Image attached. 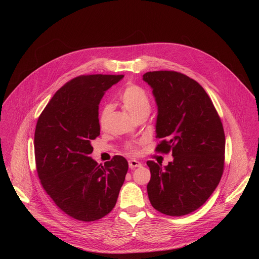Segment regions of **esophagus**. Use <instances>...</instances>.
Returning a JSON list of instances; mask_svg holds the SVG:
<instances>
[{
	"instance_id": "obj_1",
	"label": "esophagus",
	"mask_w": 259,
	"mask_h": 259,
	"mask_svg": "<svg viewBox=\"0 0 259 259\" xmlns=\"http://www.w3.org/2000/svg\"><path fill=\"white\" fill-rule=\"evenodd\" d=\"M142 164L140 162H138L137 160H129V167L131 169H135L136 167H140Z\"/></svg>"
}]
</instances>
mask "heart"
Here are the masks:
<instances>
[{"instance_id": "obj_1", "label": "heart", "mask_w": 259, "mask_h": 259, "mask_svg": "<svg viewBox=\"0 0 259 259\" xmlns=\"http://www.w3.org/2000/svg\"><path fill=\"white\" fill-rule=\"evenodd\" d=\"M120 100L123 106L128 110V113L132 116V118H136L137 116L151 112V101L150 97L147 95L146 91L134 84L128 85L120 95ZM112 105L105 103L102 105L99 112V123L103 125L112 112ZM128 150L132 153L135 152V147L133 144L128 145Z\"/></svg>"}]
</instances>
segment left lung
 Returning a JSON list of instances; mask_svg holds the SVG:
<instances>
[{
	"label": "left lung",
	"mask_w": 259,
	"mask_h": 259,
	"mask_svg": "<svg viewBox=\"0 0 259 259\" xmlns=\"http://www.w3.org/2000/svg\"><path fill=\"white\" fill-rule=\"evenodd\" d=\"M147 83L158 107L157 150L172 152L167 166L147 161L152 206L170 216L187 215L212 195L224 172L226 137L216 109L203 87L180 72L149 71Z\"/></svg>",
	"instance_id": "obj_1"
}]
</instances>
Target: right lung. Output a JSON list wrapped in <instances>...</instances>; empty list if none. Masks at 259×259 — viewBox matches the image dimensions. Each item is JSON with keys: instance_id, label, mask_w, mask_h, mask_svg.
<instances>
[{"instance_id": "1", "label": "right lung", "mask_w": 259, "mask_h": 259, "mask_svg": "<svg viewBox=\"0 0 259 259\" xmlns=\"http://www.w3.org/2000/svg\"><path fill=\"white\" fill-rule=\"evenodd\" d=\"M124 76L72 79L51 98L34 132L36 171L46 193L67 215L94 221L115 207L128 162L115 156L104 166L94 161L91 141L100 134L98 105Z\"/></svg>"}]
</instances>
